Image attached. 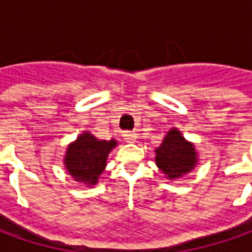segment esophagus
<instances>
[{
  "label": "esophagus",
  "instance_id": "esophagus-1",
  "mask_svg": "<svg viewBox=\"0 0 252 252\" xmlns=\"http://www.w3.org/2000/svg\"><path fill=\"white\" fill-rule=\"evenodd\" d=\"M123 137H124V140L128 143H133L135 140H136V133L135 132H129V131H126L123 133Z\"/></svg>",
  "mask_w": 252,
  "mask_h": 252
}]
</instances>
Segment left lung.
Instances as JSON below:
<instances>
[{
	"label": "left lung",
	"mask_w": 252,
	"mask_h": 252,
	"mask_svg": "<svg viewBox=\"0 0 252 252\" xmlns=\"http://www.w3.org/2000/svg\"><path fill=\"white\" fill-rule=\"evenodd\" d=\"M155 163L169 180L188 174L197 164L194 144L186 140L177 128H171L155 150Z\"/></svg>",
	"instance_id": "1"
}]
</instances>
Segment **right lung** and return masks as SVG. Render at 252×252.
<instances>
[{
    "mask_svg": "<svg viewBox=\"0 0 252 252\" xmlns=\"http://www.w3.org/2000/svg\"><path fill=\"white\" fill-rule=\"evenodd\" d=\"M117 146L115 139L99 140L90 132H83L67 147L64 167L77 182L93 186L106 167V158Z\"/></svg>",
    "mask_w": 252,
    "mask_h": 252,
    "instance_id": "right-lung-1",
    "label": "right lung"
}]
</instances>
